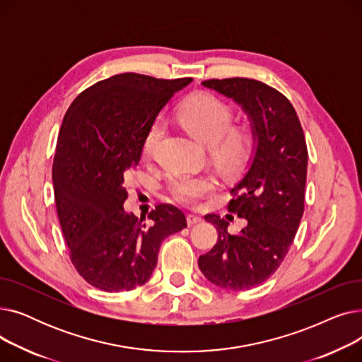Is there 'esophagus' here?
Instances as JSON below:
<instances>
[{"label": "esophagus", "mask_w": 362, "mask_h": 362, "mask_svg": "<svg viewBox=\"0 0 362 362\" xmlns=\"http://www.w3.org/2000/svg\"><path fill=\"white\" fill-rule=\"evenodd\" d=\"M186 221H187V226H195V224H198V223L202 221V217L195 216V214H189V216L186 217Z\"/></svg>", "instance_id": "34e87169"}]
</instances>
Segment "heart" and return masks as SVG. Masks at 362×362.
Wrapping results in <instances>:
<instances>
[{"mask_svg":"<svg viewBox=\"0 0 362 362\" xmlns=\"http://www.w3.org/2000/svg\"><path fill=\"white\" fill-rule=\"evenodd\" d=\"M177 122L201 144L210 146L214 158L226 165H238L246 156L250 136L243 129L230 127L232 108L211 92L192 95L177 110ZM165 133V123L158 119L151 124L144 139V154L152 158ZM217 182L210 176H177L170 183L173 195L186 204L197 202L213 192Z\"/></svg>","mask_w":362,"mask_h":362,"instance_id":"heart-1","label":"heart"}]
</instances>
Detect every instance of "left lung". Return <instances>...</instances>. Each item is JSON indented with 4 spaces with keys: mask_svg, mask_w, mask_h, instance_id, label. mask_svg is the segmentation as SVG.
<instances>
[{
    "mask_svg": "<svg viewBox=\"0 0 362 362\" xmlns=\"http://www.w3.org/2000/svg\"><path fill=\"white\" fill-rule=\"evenodd\" d=\"M202 86L233 100L250 119L254 146L230 192L229 211L248 224L236 235L217 214L218 240L201 255L202 274L229 291L251 289L267 280L286 257L303 214L308 151L291 101L274 88L246 78L211 79Z\"/></svg>",
    "mask_w": 362,
    "mask_h": 362,
    "instance_id": "8db88e82",
    "label": "left lung"
}]
</instances>
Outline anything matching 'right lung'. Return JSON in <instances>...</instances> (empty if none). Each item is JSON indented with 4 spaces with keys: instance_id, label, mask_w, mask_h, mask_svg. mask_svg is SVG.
<instances>
[{
    "instance_id": "obj_1",
    "label": "right lung",
    "mask_w": 362,
    "mask_h": 362,
    "mask_svg": "<svg viewBox=\"0 0 362 362\" xmlns=\"http://www.w3.org/2000/svg\"><path fill=\"white\" fill-rule=\"evenodd\" d=\"M192 79L122 73L92 85L67 110L52 164L57 214L78 273L105 292H129L154 272L163 240L187 226L160 204L151 226L124 211V177L139 164L148 129Z\"/></svg>"
}]
</instances>
